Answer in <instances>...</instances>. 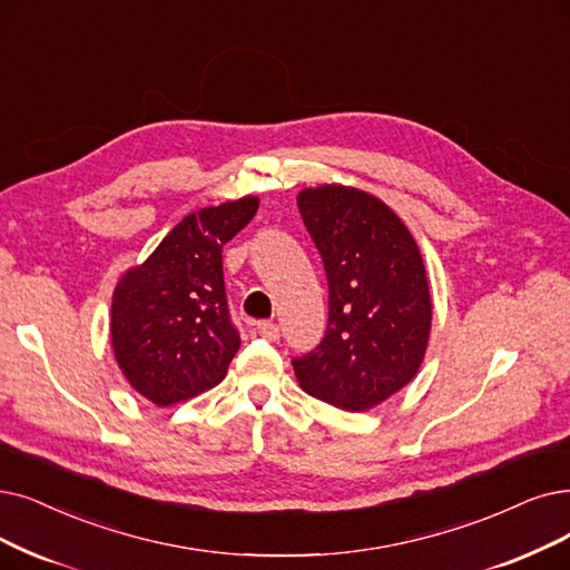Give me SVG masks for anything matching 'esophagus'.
<instances>
[{"label": "esophagus", "mask_w": 570, "mask_h": 570, "mask_svg": "<svg viewBox=\"0 0 570 570\" xmlns=\"http://www.w3.org/2000/svg\"><path fill=\"white\" fill-rule=\"evenodd\" d=\"M257 330H259V334H262L264 338H268V341H278V338H281V327H278L276 323H271V321L257 323Z\"/></svg>", "instance_id": "esophagus-1"}]
</instances>
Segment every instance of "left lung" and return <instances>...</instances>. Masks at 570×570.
Wrapping results in <instances>:
<instances>
[{
  "label": "left lung",
  "instance_id": "obj_1",
  "mask_svg": "<svg viewBox=\"0 0 570 570\" xmlns=\"http://www.w3.org/2000/svg\"><path fill=\"white\" fill-rule=\"evenodd\" d=\"M330 285L327 332L297 357L302 389L346 412H367L421 367L432 299L423 257L404 222L367 191L306 187L297 196Z\"/></svg>",
  "mask_w": 570,
  "mask_h": 570
}]
</instances>
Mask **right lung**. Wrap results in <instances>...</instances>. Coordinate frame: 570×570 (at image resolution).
I'll use <instances>...</instances> for the list:
<instances>
[{
  "label": "right lung",
  "instance_id": "right-lung-1",
  "mask_svg": "<svg viewBox=\"0 0 570 570\" xmlns=\"http://www.w3.org/2000/svg\"><path fill=\"white\" fill-rule=\"evenodd\" d=\"M259 208L257 196L187 215L111 294V351L126 381L156 406L206 393L240 348L224 292L222 245Z\"/></svg>",
  "mask_w": 570,
  "mask_h": 570
}]
</instances>
